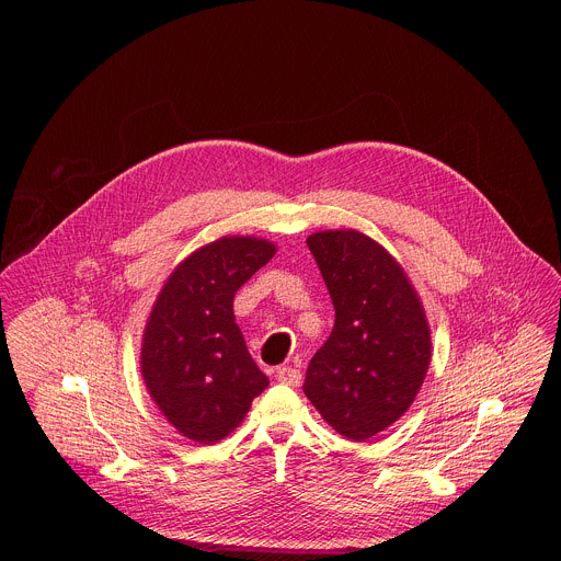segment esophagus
I'll return each instance as SVG.
<instances>
[{"mask_svg":"<svg viewBox=\"0 0 561 561\" xmlns=\"http://www.w3.org/2000/svg\"><path fill=\"white\" fill-rule=\"evenodd\" d=\"M277 381L279 383H286V386H299L301 381V373L297 368H290V366H284L277 370Z\"/></svg>","mask_w":561,"mask_h":561,"instance_id":"obj_1","label":"esophagus"}]
</instances>
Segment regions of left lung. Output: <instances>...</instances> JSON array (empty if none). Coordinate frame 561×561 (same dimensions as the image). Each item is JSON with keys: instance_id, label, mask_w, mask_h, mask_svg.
I'll use <instances>...</instances> for the list:
<instances>
[{"instance_id": "left-lung-1", "label": "left lung", "mask_w": 561, "mask_h": 561, "mask_svg": "<svg viewBox=\"0 0 561 561\" xmlns=\"http://www.w3.org/2000/svg\"><path fill=\"white\" fill-rule=\"evenodd\" d=\"M306 244L335 306V327L304 392L329 426L364 442L402 417L431 364V327L409 275L359 230L312 232Z\"/></svg>"}]
</instances>
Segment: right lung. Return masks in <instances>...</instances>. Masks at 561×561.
I'll use <instances>...</instances> for the list:
<instances>
[{
  "instance_id": "right-lung-1",
  "label": "right lung",
  "mask_w": 561,
  "mask_h": 561,
  "mask_svg": "<svg viewBox=\"0 0 561 561\" xmlns=\"http://www.w3.org/2000/svg\"><path fill=\"white\" fill-rule=\"evenodd\" d=\"M273 255L268 239L221 237L191 253L152 304L141 377L157 409L193 442L224 439L268 386L234 324L232 299Z\"/></svg>"
}]
</instances>
